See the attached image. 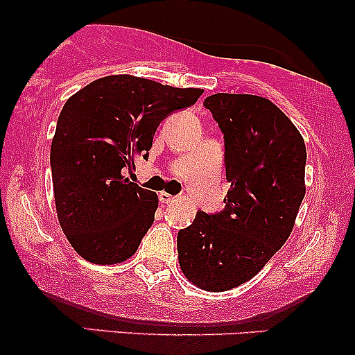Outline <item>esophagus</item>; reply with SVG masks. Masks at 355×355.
<instances>
[{"label":"esophagus","instance_id":"obj_1","mask_svg":"<svg viewBox=\"0 0 355 355\" xmlns=\"http://www.w3.org/2000/svg\"><path fill=\"white\" fill-rule=\"evenodd\" d=\"M158 198H160V202H162V203H170V202H173V200H175L173 195L166 193V191H160V195H158Z\"/></svg>","mask_w":355,"mask_h":355}]
</instances>
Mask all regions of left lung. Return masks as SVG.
Segmentation results:
<instances>
[{
    "label": "left lung",
    "mask_w": 355,
    "mask_h": 355,
    "mask_svg": "<svg viewBox=\"0 0 355 355\" xmlns=\"http://www.w3.org/2000/svg\"><path fill=\"white\" fill-rule=\"evenodd\" d=\"M203 107L223 133L230 190L225 209L197 211L178 232V262L191 284L225 292L259 274L291 235L305 195L307 152L299 130L270 100L215 93Z\"/></svg>",
    "instance_id": "1"
}]
</instances>
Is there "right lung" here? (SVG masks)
I'll use <instances>...</instances> for the list:
<instances>
[{
    "label": "right lung",
    "mask_w": 355,
    "mask_h": 355,
    "mask_svg": "<svg viewBox=\"0 0 355 355\" xmlns=\"http://www.w3.org/2000/svg\"><path fill=\"white\" fill-rule=\"evenodd\" d=\"M202 93L113 75L64 103L51 141L53 190L61 229L85 260L112 266L135 254L158 197L123 173L135 168L137 155L148 158L158 125Z\"/></svg>",
    "instance_id": "right-lung-1"
}]
</instances>
